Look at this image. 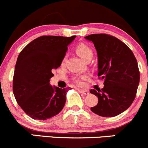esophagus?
<instances>
[{
    "instance_id": "34e87169",
    "label": "esophagus",
    "mask_w": 148,
    "mask_h": 148,
    "mask_svg": "<svg viewBox=\"0 0 148 148\" xmlns=\"http://www.w3.org/2000/svg\"><path fill=\"white\" fill-rule=\"evenodd\" d=\"M78 91L79 93H82V94H84V95H88L89 94V92L86 90H83V89H78Z\"/></svg>"
}]
</instances>
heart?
<instances>
[{
	"instance_id": "b5f03b06",
	"label": "heart",
	"mask_w": 148,
	"mask_h": 148,
	"mask_svg": "<svg viewBox=\"0 0 148 148\" xmlns=\"http://www.w3.org/2000/svg\"><path fill=\"white\" fill-rule=\"evenodd\" d=\"M76 52L77 55L80 57L83 60L85 61H88V60H91L93 56V52L91 48L88 45H85V44H80L76 47ZM66 56L64 57L63 60H62V63L65 62ZM89 79V77L88 75H82V76H77V77H74L73 80L75 83L76 85L79 86H83L85 84V81L88 80Z\"/></svg>"
}]
</instances>
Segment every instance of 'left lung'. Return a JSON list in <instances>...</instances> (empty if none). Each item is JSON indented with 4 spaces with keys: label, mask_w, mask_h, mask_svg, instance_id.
Masks as SVG:
<instances>
[{
    "label": "left lung",
    "mask_w": 148,
    "mask_h": 148,
    "mask_svg": "<svg viewBox=\"0 0 148 148\" xmlns=\"http://www.w3.org/2000/svg\"><path fill=\"white\" fill-rule=\"evenodd\" d=\"M85 39L93 42L97 51L98 76L104 85L101 89H90L99 99L90 110L104 117L117 116L135 99L140 83L137 60L124 42L112 35L93 34Z\"/></svg>",
    "instance_id": "8db88e82"
}]
</instances>
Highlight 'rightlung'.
I'll use <instances>...</instances> for the list:
<instances>
[{
	"label": "right lung",
	"instance_id": "1",
	"mask_svg": "<svg viewBox=\"0 0 148 148\" xmlns=\"http://www.w3.org/2000/svg\"><path fill=\"white\" fill-rule=\"evenodd\" d=\"M75 36H42L28 44L17 58L13 92L23 111L34 119L46 120L58 114L69 88L49 84L52 71L60 66L68 46Z\"/></svg>",
	"mask_w": 148,
	"mask_h": 148
}]
</instances>
